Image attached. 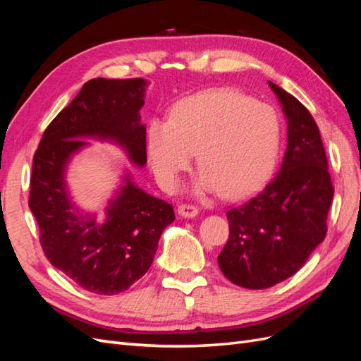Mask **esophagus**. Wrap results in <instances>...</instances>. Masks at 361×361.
<instances>
[{"label": "esophagus", "instance_id": "34e87169", "mask_svg": "<svg viewBox=\"0 0 361 361\" xmlns=\"http://www.w3.org/2000/svg\"><path fill=\"white\" fill-rule=\"evenodd\" d=\"M178 212L179 215L185 216V218H194L195 215L199 214V209L192 204H187V203H182L178 206Z\"/></svg>", "mask_w": 361, "mask_h": 361}]
</instances>
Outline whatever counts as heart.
Listing matches in <instances>:
<instances>
[{
  "instance_id": "1",
  "label": "heart",
  "mask_w": 361,
  "mask_h": 361,
  "mask_svg": "<svg viewBox=\"0 0 361 361\" xmlns=\"http://www.w3.org/2000/svg\"><path fill=\"white\" fill-rule=\"evenodd\" d=\"M280 123L274 108L231 90H209L173 106L169 122L152 120L147 150L167 191L178 187L192 154L202 169L195 191L220 190L239 197L256 190L274 169Z\"/></svg>"
}]
</instances>
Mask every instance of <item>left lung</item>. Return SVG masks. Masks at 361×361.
Wrapping results in <instances>:
<instances>
[{"mask_svg":"<svg viewBox=\"0 0 361 361\" xmlns=\"http://www.w3.org/2000/svg\"><path fill=\"white\" fill-rule=\"evenodd\" d=\"M288 117L280 171L264 191L227 211L228 239L218 256L223 274L247 289L293 276L326 235L333 182L318 125L297 97L269 81Z\"/></svg>","mask_w":361,"mask_h":361,"instance_id":"left-lung-1","label":"left lung"}]
</instances>
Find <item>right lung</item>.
Wrapping results in <instances>:
<instances>
[{"mask_svg": "<svg viewBox=\"0 0 361 361\" xmlns=\"http://www.w3.org/2000/svg\"><path fill=\"white\" fill-rule=\"evenodd\" d=\"M141 78L87 81L56 116L32 158L28 206L39 226L43 253L80 288L116 295L143 277L154 262L159 236L174 220L173 206L126 179L97 224L73 209L64 187V166L85 145L81 137L116 140L137 166H145L146 128Z\"/></svg>", "mask_w": 361, "mask_h": 361, "instance_id": "obj_1", "label": "right lung"}]
</instances>
